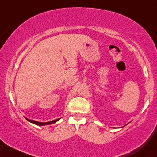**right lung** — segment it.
I'll return each mask as SVG.
<instances>
[{
	"mask_svg": "<svg viewBox=\"0 0 157 157\" xmlns=\"http://www.w3.org/2000/svg\"><path fill=\"white\" fill-rule=\"evenodd\" d=\"M26 118V119H27V121H28L29 122H30V123L34 124H36V125H38V126H44V125L52 124L56 123V121H58L59 120V118H57V119H55V120L51 121H48V122H39V121H36L28 119V118Z\"/></svg>",
	"mask_w": 157,
	"mask_h": 157,
	"instance_id": "obj_1",
	"label": "right lung"
}]
</instances>
